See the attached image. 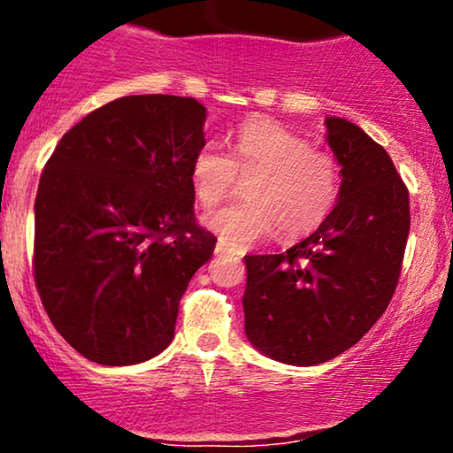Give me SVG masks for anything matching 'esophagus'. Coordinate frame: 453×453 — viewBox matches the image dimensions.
<instances>
[{
  "instance_id": "obj_1",
  "label": "esophagus",
  "mask_w": 453,
  "mask_h": 453,
  "mask_svg": "<svg viewBox=\"0 0 453 453\" xmlns=\"http://www.w3.org/2000/svg\"><path fill=\"white\" fill-rule=\"evenodd\" d=\"M215 253H217V256H223V253H232V247L227 242L219 241V242H217V247H215Z\"/></svg>"
}]
</instances>
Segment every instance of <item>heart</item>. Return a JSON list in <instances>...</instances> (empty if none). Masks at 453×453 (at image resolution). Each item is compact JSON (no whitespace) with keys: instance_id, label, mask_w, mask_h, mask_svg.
<instances>
[{"instance_id":"heart-1","label":"heart","mask_w":453,"mask_h":453,"mask_svg":"<svg viewBox=\"0 0 453 453\" xmlns=\"http://www.w3.org/2000/svg\"><path fill=\"white\" fill-rule=\"evenodd\" d=\"M242 180L247 204H234L204 217V226L234 247L262 241L279 230L283 241H300L332 215L341 196V165L334 155L313 147L274 123L241 127L232 157L204 147L191 161V187L204 209H215Z\"/></svg>"}]
</instances>
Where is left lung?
<instances>
[{
    "label": "left lung",
    "mask_w": 453,
    "mask_h": 453,
    "mask_svg": "<svg viewBox=\"0 0 453 453\" xmlns=\"http://www.w3.org/2000/svg\"><path fill=\"white\" fill-rule=\"evenodd\" d=\"M341 165L332 215L277 256H244V334L264 356L315 366L341 356L383 315L409 238V191L381 144L347 119H326Z\"/></svg>",
    "instance_id": "1"
}]
</instances>
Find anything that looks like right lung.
<instances>
[{
  "mask_svg": "<svg viewBox=\"0 0 453 453\" xmlns=\"http://www.w3.org/2000/svg\"><path fill=\"white\" fill-rule=\"evenodd\" d=\"M206 108L127 96L87 114L46 161L34 277L50 321L87 360L129 366L174 339L179 303L217 238L194 217L191 161Z\"/></svg>",
  "mask_w": 453,
  "mask_h": 453,
  "instance_id": "obj_1",
  "label": "right lung"
}]
</instances>
